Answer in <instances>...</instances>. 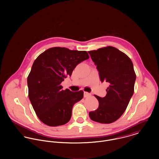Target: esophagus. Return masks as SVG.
<instances>
[{
    "mask_svg": "<svg viewBox=\"0 0 159 159\" xmlns=\"http://www.w3.org/2000/svg\"><path fill=\"white\" fill-rule=\"evenodd\" d=\"M91 94L90 93H88V92H84V97H89V96H91Z\"/></svg>",
    "mask_w": 159,
    "mask_h": 159,
    "instance_id": "esophagus-1",
    "label": "esophagus"
}]
</instances>
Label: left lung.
I'll use <instances>...</instances> for the list:
<instances>
[{
  "label": "left lung",
  "instance_id": "left-lung-1",
  "mask_svg": "<svg viewBox=\"0 0 159 159\" xmlns=\"http://www.w3.org/2000/svg\"><path fill=\"white\" fill-rule=\"evenodd\" d=\"M97 66L100 81L109 83L105 97L95 95L99 105L89 112L91 119L102 124H110L124 113L134 92L136 75L131 59L113 46L88 51Z\"/></svg>",
  "mask_w": 159,
  "mask_h": 159
}]
</instances>
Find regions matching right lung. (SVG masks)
I'll return each instance as SVG.
<instances>
[{
	"label": "right lung",
	"mask_w": 159,
	"mask_h": 159,
	"mask_svg": "<svg viewBox=\"0 0 159 159\" xmlns=\"http://www.w3.org/2000/svg\"><path fill=\"white\" fill-rule=\"evenodd\" d=\"M89 58L85 51L54 47L47 49L35 60L27 77L29 98L39 119L56 127L70 120L74 104L83 97V91L63 90L64 78L74 68Z\"/></svg>",
	"instance_id": "add662e5"
}]
</instances>
